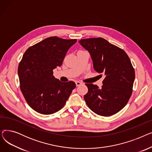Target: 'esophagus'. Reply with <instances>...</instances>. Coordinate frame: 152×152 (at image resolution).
Listing matches in <instances>:
<instances>
[{
	"instance_id": "obj_1",
	"label": "esophagus",
	"mask_w": 152,
	"mask_h": 152,
	"mask_svg": "<svg viewBox=\"0 0 152 152\" xmlns=\"http://www.w3.org/2000/svg\"><path fill=\"white\" fill-rule=\"evenodd\" d=\"M82 84V83H81V82H79V81H76V86H80V85H81Z\"/></svg>"
}]
</instances>
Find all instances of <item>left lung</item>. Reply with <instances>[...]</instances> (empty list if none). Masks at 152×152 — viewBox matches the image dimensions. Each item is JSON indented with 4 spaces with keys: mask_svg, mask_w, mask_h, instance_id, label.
I'll list each match as a JSON object with an SVG mask.
<instances>
[{
    "mask_svg": "<svg viewBox=\"0 0 152 152\" xmlns=\"http://www.w3.org/2000/svg\"><path fill=\"white\" fill-rule=\"evenodd\" d=\"M79 42L89 52L94 70L105 75L101 88L86 84V104L100 116L116 114L126 106L132 92L135 71L128 55L102 37L81 39Z\"/></svg>",
    "mask_w": 152,
    "mask_h": 152,
    "instance_id": "1",
    "label": "left lung"
}]
</instances>
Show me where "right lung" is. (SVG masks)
Wrapping results in <instances>:
<instances>
[{
    "instance_id": "right-lung-1",
    "label": "right lung",
    "mask_w": 152,
    "mask_h": 152,
    "mask_svg": "<svg viewBox=\"0 0 152 152\" xmlns=\"http://www.w3.org/2000/svg\"><path fill=\"white\" fill-rule=\"evenodd\" d=\"M76 39L50 37L30 47L23 54L18 74L20 89L28 104L37 112L50 115L64 105L72 91L73 81L63 83L53 75L60 66Z\"/></svg>"
}]
</instances>
